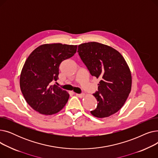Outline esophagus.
Masks as SVG:
<instances>
[{"mask_svg": "<svg viewBox=\"0 0 158 158\" xmlns=\"http://www.w3.org/2000/svg\"><path fill=\"white\" fill-rule=\"evenodd\" d=\"M76 95L78 97H80V98H82L84 96H85V94H76Z\"/></svg>", "mask_w": 158, "mask_h": 158, "instance_id": "1", "label": "esophagus"}]
</instances>
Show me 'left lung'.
I'll list each match as a JSON object with an SVG mask.
<instances>
[{
    "instance_id": "8db88e82",
    "label": "left lung",
    "mask_w": 158,
    "mask_h": 158,
    "mask_svg": "<svg viewBox=\"0 0 158 158\" xmlns=\"http://www.w3.org/2000/svg\"><path fill=\"white\" fill-rule=\"evenodd\" d=\"M77 52L92 76L100 80L94 96L97 106L90 111L97 118H105L118 111L125 104L132 86L131 73L121 54L98 42L78 46Z\"/></svg>"
}]
</instances>
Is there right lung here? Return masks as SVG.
I'll list each match as a JSON object with an SVG mask.
<instances>
[{
	"label": "right lung",
	"instance_id": "add662e5",
	"mask_svg": "<svg viewBox=\"0 0 158 158\" xmlns=\"http://www.w3.org/2000/svg\"><path fill=\"white\" fill-rule=\"evenodd\" d=\"M77 45L61 44H44L38 47L27 57L22 68L20 86L27 104L40 114L51 115L61 111L69 94L57 85L62 61L72 57Z\"/></svg>",
	"mask_w": 158,
	"mask_h": 158
}]
</instances>
